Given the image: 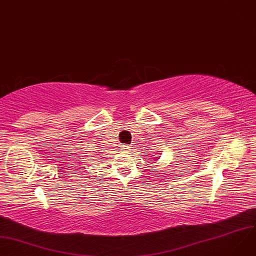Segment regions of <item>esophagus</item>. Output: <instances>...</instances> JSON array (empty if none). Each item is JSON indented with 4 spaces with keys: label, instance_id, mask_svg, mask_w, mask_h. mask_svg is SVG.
Segmentation results:
<instances>
[{
    "label": "esophagus",
    "instance_id": "obj_1",
    "mask_svg": "<svg viewBox=\"0 0 256 256\" xmlns=\"http://www.w3.org/2000/svg\"><path fill=\"white\" fill-rule=\"evenodd\" d=\"M130 146L128 145H122V150L124 151V152H130Z\"/></svg>",
    "mask_w": 256,
    "mask_h": 256
}]
</instances>
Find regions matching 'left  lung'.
<instances>
[{
    "instance_id": "1",
    "label": "left lung",
    "mask_w": 256,
    "mask_h": 256,
    "mask_svg": "<svg viewBox=\"0 0 256 256\" xmlns=\"http://www.w3.org/2000/svg\"><path fill=\"white\" fill-rule=\"evenodd\" d=\"M156 158H157V157H156Z\"/></svg>"
}]
</instances>
